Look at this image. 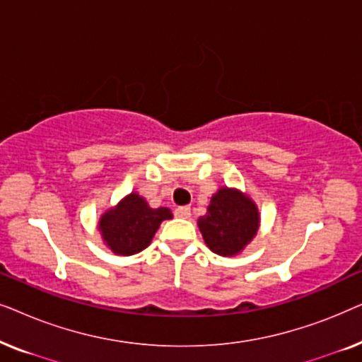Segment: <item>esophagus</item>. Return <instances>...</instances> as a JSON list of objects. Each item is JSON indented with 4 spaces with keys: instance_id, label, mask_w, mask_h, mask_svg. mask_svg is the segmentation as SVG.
<instances>
[{
    "instance_id": "1",
    "label": "esophagus",
    "mask_w": 362,
    "mask_h": 362,
    "mask_svg": "<svg viewBox=\"0 0 362 362\" xmlns=\"http://www.w3.org/2000/svg\"><path fill=\"white\" fill-rule=\"evenodd\" d=\"M175 216L180 219H187L191 216V207L189 206H180L175 209Z\"/></svg>"
}]
</instances>
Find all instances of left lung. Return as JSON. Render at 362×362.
Instances as JSON below:
<instances>
[{
  "label": "left lung",
  "instance_id": "1",
  "mask_svg": "<svg viewBox=\"0 0 362 362\" xmlns=\"http://www.w3.org/2000/svg\"><path fill=\"white\" fill-rule=\"evenodd\" d=\"M259 209L249 196L239 189L221 187L211 197L206 216L197 226L207 247L219 255H237L259 230Z\"/></svg>",
  "mask_w": 362,
  "mask_h": 362
}]
</instances>
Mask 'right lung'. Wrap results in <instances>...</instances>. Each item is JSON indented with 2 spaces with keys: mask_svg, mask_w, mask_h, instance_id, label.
<instances>
[{
  "mask_svg": "<svg viewBox=\"0 0 362 362\" xmlns=\"http://www.w3.org/2000/svg\"><path fill=\"white\" fill-rule=\"evenodd\" d=\"M171 217L168 207L151 209L141 196L132 192L100 217L98 230L113 254L133 255L146 249L161 222Z\"/></svg>",
  "mask_w": 362,
  "mask_h": 362,
  "instance_id": "right-lung-1",
  "label": "right lung"
}]
</instances>
